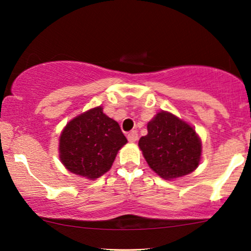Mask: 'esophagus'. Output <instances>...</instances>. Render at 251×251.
<instances>
[{
	"label": "esophagus",
	"instance_id": "1",
	"mask_svg": "<svg viewBox=\"0 0 251 251\" xmlns=\"http://www.w3.org/2000/svg\"><path fill=\"white\" fill-rule=\"evenodd\" d=\"M137 139H138V132L136 130H132L128 133V140L130 143H136Z\"/></svg>",
	"mask_w": 251,
	"mask_h": 251
}]
</instances>
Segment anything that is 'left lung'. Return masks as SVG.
Here are the masks:
<instances>
[{"mask_svg":"<svg viewBox=\"0 0 251 251\" xmlns=\"http://www.w3.org/2000/svg\"><path fill=\"white\" fill-rule=\"evenodd\" d=\"M138 145L151 169L163 179L191 174L201 161L200 137L193 126L169 112H159L147 123V135Z\"/></svg>","mask_w":251,"mask_h":251,"instance_id":"1","label":"left lung"}]
</instances>
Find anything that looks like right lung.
Returning <instances> with one entry per match:
<instances>
[{
    "mask_svg": "<svg viewBox=\"0 0 251 251\" xmlns=\"http://www.w3.org/2000/svg\"><path fill=\"white\" fill-rule=\"evenodd\" d=\"M126 143L119 123L98 106L67 123L59 138V159L68 171L94 180L111 169Z\"/></svg>",
    "mask_w": 251,
    "mask_h": 251,
    "instance_id": "1",
    "label": "right lung"
}]
</instances>
